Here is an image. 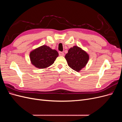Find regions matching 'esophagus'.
<instances>
[{
	"instance_id": "esophagus-1",
	"label": "esophagus",
	"mask_w": 122,
	"mask_h": 122,
	"mask_svg": "<svg viewBox=\"0 0 122 122\" xmlns=\"http://www.w3.org/2000/svg\"><path fill=\"white\" fill-rule=\"evenodd\" d=\"M59 55H60V56H64V53L60 51V52H59Z\"/></svg>"
}]
</instances>
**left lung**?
Wrapping results in <instances>:
<instances>
[{
    "label": "left lung",
    "instance_id": "left-lung-1",
    "mask_svg": "<svg viewBox=\"0 0 122 122\" xmlns=\"http://www.w3.org/2000/svg\"><path fill=\"white\" fill-rule=\"evenodd\" d=\"M65 57L69 67L77 72L84 68L89 60L88 54L77 46L70 48Z\"/></svg>",
    "mask_w": 122,
    "mask_h": 122
}]
</instances>
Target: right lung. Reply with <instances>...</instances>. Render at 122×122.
<instances>
[{
	"instance_id": "right-lung-1",
	"label": "right lung",
	"mask_w": 122,
	"mask_h": 122,
	"mask_svg": "<svg viewBox=\"0 0 122 122\" xmlns=\"http://www.w3.org/2000/svg\"><path fill=\"white\" fill-rule=\"evenodd\" d=\"M58 56L56 50L43 45L33 50L29 54L31 64L39 69H45L52 65Z\"/></svg>"
}]
</instances>
